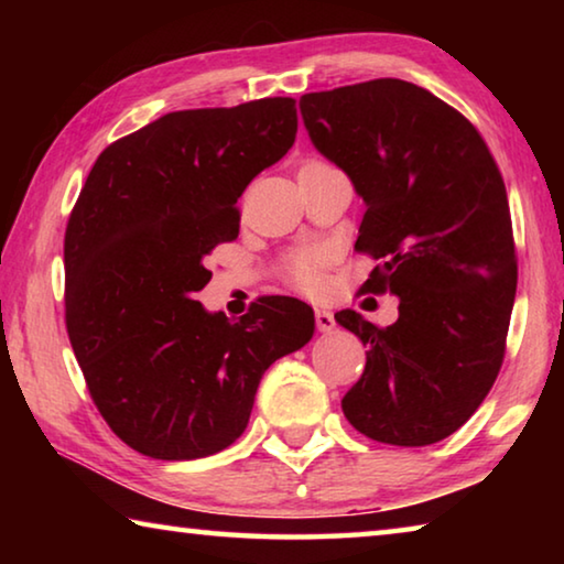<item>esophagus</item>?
I'll use <instances>...</instances> for the list:
<instances>
[{"instance_id":"esophagus-1","label":"esophagus","mask_w":564,"mask_h":564,"mask_svg":"<svg viewBox=\"0 0 564 564\" xmlns=\"http://www.w3.org/2000/svg\"><path fill=\"white\" fill-rule=\"evenodd\" d=\"M316 326H318V330H323V333L333 330V326H336V318H333V311H328V308H316Z\"/></svg>"}]
</instances>
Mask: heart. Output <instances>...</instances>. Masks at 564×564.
I'll return each mask as SVG.
<instances>
[{
    "instance_id": "heart-1",
    "label": "heart",
    "mask_w": 564,
    "mask_h": 564,
    "mask_svg": "<svg viewBox=\"0 0 564 564\" xmlns=\"http://www.w3.org/2000/svg\"><path fill=\"white\" fill-rule=\"evenodd\" d=\"M311 161H316V159H311ZM311 161H303V164H311ZM323 263H326V253H323L321 248L305 246L289 256L285 269H289L291 281L299 285V289L313 291V289H318V283H321Z\"/></svg>"
}]
</instances>
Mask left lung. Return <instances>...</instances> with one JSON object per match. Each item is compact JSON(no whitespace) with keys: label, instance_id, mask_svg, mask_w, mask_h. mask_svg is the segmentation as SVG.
Here are the masks:
<instances>
[{"label":"left lung","instance_id":"1","mask_svg":"<svg viewBox=\"0 0 564 564\" xmlns=\"http://www.w3.org/2000/svg\"><path fill=\"white\" fill-rule=\"evenodd\" d=\"M308 137L366 202L356 251L376 259L366 293H395L380 328L336 313L366 370L343 413L370 441L423 447L453 435L500 373L518 289L508 191L480 131L403 79L301 97Z\"/></svg>","mask_w":564,"mask_h":564}]
</instances>
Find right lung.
<instances>
[{
	"mask_svg": "<svg viewBox=\"0 0 564 564\" xmlns=\"http://www.w3.org/2000/svg\"><path fill=\"white\" fill-rule=\"evenodd\" d=\"M295 99L171 111L101 151L64 234V318L89 395L156 460L236 443L261 376L313 336V308L263 295L231 321L194 301L238 236V196L285 156Z\"/></svg>",
	"mask_w": 564,
	"mask_h": 564,
	"instance_id": "obj_1",
	"label": "right lung"
}]
</instances>
